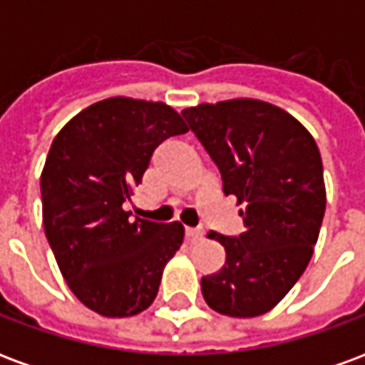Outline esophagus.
Instances as JSON below:
<instances>
[{"label":"esophagus","instance_id":"obj_1","mask_svg":"<svg viewBox=\"0 0 365 365\" xmlns=\"http://www.w3.org/2000/svg\"><path fill=\"white\" fill-rule=\"evenodd\" d=\"M185 238H187V242L195 245V242H199V240L203 238V230L201 229H185Z\"/></svg>","mask_w":365,"mask_h":365}]
</instances>
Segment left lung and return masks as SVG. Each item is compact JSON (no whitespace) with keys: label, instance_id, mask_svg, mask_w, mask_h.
Returning <instances> with one entry per match:
<instances>
[{"label":"left lung","instance_id":"1","mask_svg":"<svg viewBox=\"0 0 365 365\" xmlns=\"http://www.w3.org/2000/svg\"><path fill=\"white\" fill-rule=\"evenodd\" d=\"M219 168L222 193L245 209V232L222 237L217 274L201 277L207 305L229 317H258L297 283L313 256L327 193L313 136L297 119L258 99L199 105L182 113Z\"/></svg>","mask_w":365,"mask_h":365}]
</instances>
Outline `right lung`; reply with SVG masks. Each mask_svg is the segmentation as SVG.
<instances>
[{"mask_svg":"<svg viewBox=\"0 0 365 365\" xmlns=\"http://www.w3.org/2000/svg\"><path fill=\"white\" fill-rule=\"evenodd\" d=\"M185 133L166 103L111 97L76 115L52 140L41 175L44 232L68 287L91 311L133 317L156 299L183 227L130 221L123 203L154 150Z\"/></svg>","mask_w":365,"mask_h":365,"instance_id":"obj_1","label":"right lung"}]
</instances>
